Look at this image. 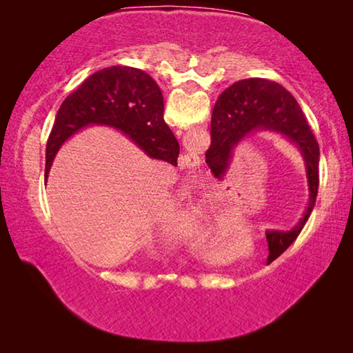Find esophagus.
Returning a JSON list of instances; mask_svg holds the SVG:
<instances>
[{
  "instance_id": "esophagus-1",
  "label": "esophagus",
  "mask_w": 353,
  "mask_h": 353,
  "mask_svg": "<svg viewBox=\"0 0 353 353\" xmlns=\"http://www.w3.org/2000/svg\"><path fill=\"white\" fill-rule=\"evenodd\" d=\"M199 155L194 151H185L182 154V157L179 159V166H181V170L188 172V174L193 172L196 168H199Z\"/></svg>"
}]
</instances>
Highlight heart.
I'll return each mask as SVG.
<instances>
[{
	"mask_svg": "<svg viewBox=\"0 0 353 353\" xmlns=\"http://www.w3.org/2000/svg\"><path fill=\"white\" fill-rule=\"evenodd\" d=\"M213 214L205 207H191L188 213H185L179 223V229L183 232H193V234H204V232L212 225ZM235 225L232 223H227L219 230H216L214 238L216 240H229L234 234Z\"/></svg>",
	"mask_w": 353,
	"mask_h": 353,
	"instance_id": "b5f03b06",
	"label": "heart"
}]
</instances>
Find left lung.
I'll list each match as a JSON object with an SVG mask.
<instances>
[{
  "label": "left lung",
  "instance_id": "1",
  "mask_svg": "<svg viewBox=\"0 0 353 353\" xmlns=\"http://www.w3.org/2000/svg\"><path fill=\"white\" fill-rule=\"evenodd\" d=\"M260 132L282 135L299 149L308 182V204L297 224L291 230L266 232L270 250L279 255L305 225L319 185V145L294 97L280 83L260 77L238 81L227 87L213 107L212 143L205 152V162L214 176L224 179L234 149L250 135Z\"/></svg>",
  "mask_w": 353,
  "mask_h": 353
}]
</instances>
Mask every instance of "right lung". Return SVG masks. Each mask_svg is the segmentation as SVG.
I'll use <instances>...</instances> for the list:
<instances>
[{"label": "right lung", "instance_id": "obj_1", "mask_svg": "<svg viewBox=\"0 0 353 353\" xmlns=\"http://www.w3.org/2000/svg\"><path fill=\"white\" fill-rule=\"evenodd\" d=\"M90 126L117 129L149 157L177 165L181 148L163 119L162 92L143 70L103 68L65 98L48 139L46 177L63 143Z\"/></svg>", "mask_w": 353, "mask_h": 353}]
</instances>
